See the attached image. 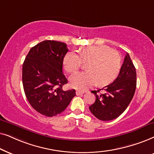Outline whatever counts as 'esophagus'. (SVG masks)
Instances as JSON below:
<instances>
[{
	"mask_svg": "<svg viewBox=\"0 0 154 154\" xmlns=\"http://www.w3.org/2000/svg\"><path fill=\"white\" fill-rule=\"evenodd\" d=\"M83 94H84V91H76V94H77V96L82 95Z\"/></svg>",
	"mask_w": 154,
	"mask_h": 154,
	"instance_id": "obj_1",
	"label": "esophagus"
}]
</instances>
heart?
Here are the masks:
<instances>
[{"label":"heart","instance_id":"b5f03b06","mask_svg":"<svg viewBox=\"0 0 154 154\" xmlns=\"http://www.w3.org/2000/svg\"><path fill=\"white\" fill-rule=\"evenodd\" d=\"M83 62L88 63L87 71L74 74L69 78L71 87L82 91L97 83L104 86L113 81L121 67V57L118 51L108 46H88L82 49L79 56L74 51L67 53L63 59V68L67 72H75Z\"/></svg>","mask_w":154,"mask_h":154}]
</instances>
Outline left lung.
<instances>
[{"instance_id":"8db88e82","label":"left lung","mask_w":154,"mask_h":154,"mask_svg":"<svg viewBox=\"0 0 154 154\" xmlns=\"http://www.w3.org/2000/svg\"><path fill=\"white\" fill-rule=\"evenodd\" d=\"M136 86V69L127 53L120 73L113 82L98 91H91L95 94L96 101L89 106L90 111L103 121L114 120L128 108L134 96Z\"/></svg>"}]
</instances>
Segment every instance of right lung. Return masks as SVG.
I'll list each match as a JSON object with an SVG mask.
<instances>
[{
  "mask_svg": "<svg viewBox=\"0 0 154 154\" xmlns=\"http://www.w3.org/2000/svg\"><path fill=\"white\" fill-rule=\"evenodd\" d=\"M67 44L46 40L32 47L22 65L24 93L32 108L47 117L64 111L76 95L75 90L63 91L67 83L63 73Z\"/></svg>",
  "mask_w": 154,
  "mask_h": 154,
  "instance_id": "right-lung-1",
  "label": "right lung"
}]
</instances>
